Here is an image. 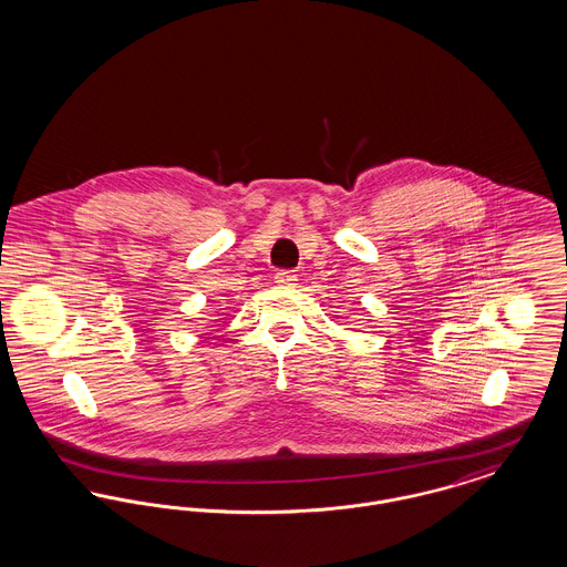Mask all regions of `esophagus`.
Listing matches in <instances>:
<instances>
[{
    "label": "esophagus",
    "mask_w": 567,
    "mask_h": 567,
    "mask_svg": "<svg viewBox=\"0 0 567 567\" xmlns=\"http://www.w3.org/2000/svg\"><path fill=\"white\" fill-rule=\"evenodd\" d=\"M297 274H293L291 270H280L276 271V276H274V282H278V285H285V287H291V285H296Z\"/></svg>",
    "instance_id": "obj_1"
}]
</instances>
